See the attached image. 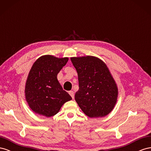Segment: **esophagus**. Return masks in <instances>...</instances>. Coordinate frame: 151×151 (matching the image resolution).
<instances>
[{"label":"esophagus","mask_w":151,"mask_h":151,"mask_svg":"<svg viewBox=\"0 0 151 151\" xmlns=\"http://www.w3.org/2000/svg\"><path fill=\"white\" fill-rule=\"evenodd\" d=\"M69 93H70V95L71 96V97H72V99H74V97H75L74 92H73V91H70V92H69Z\"/></svg>","instance_id":"esophagus-1"}]
</instances>
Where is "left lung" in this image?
<instances>
[{"mask_svg":"<svg viewBox=\"0 0 151 151\" xmlns=\"http://www.w3.org/2000/svg\"><path fill=\"white\" fill-rule=\"evenodd\" d=\"M78 73L75 101L90 118L104 117L113 109L118 89L106 64L94 56L71 58Z\"/></svg>","mask_w":151,"mask_h":151,"instance_id":"8db88e82","label":"left lung"}]
</instances>
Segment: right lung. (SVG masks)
<instances>
[{
  "mask_svg": "<svg viewBox=\"0 0 151 151\" xmlns=\"http://www.w3.org/2000/svg\"><path fill=\"white\" fill-rule=\"evenodd\" d=\"M68 58H58L51 55L40 57L30 70L25 85V97L35 113L51 117L56 114L64 103L72 99L63 89L57 76Z\"/></svg>",
  "mask_w": 151,
  "mask_h": 151,
  "instance_id": "obj_1",
  "label": "right lung"
}]
</instances>
